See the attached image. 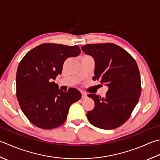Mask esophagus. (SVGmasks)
<instances>
[{
  "instance_id": "1",
  "label": "esophagus",
  "mask_w": 160,
  "mask_h": 160,
  "mask_svg": "<svg viewBox=\"0 0 160 160\" xmlns=\"http://www.w3.org/2000/svg\"><path fill=\"white\" fill-rule=\"evenodd\" d=\"M81 94H82V99H85V98H87V94L86 93L82 92V93H81Z\"/></svg>"
}]
</instances>
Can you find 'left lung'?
Here are the masks:
<instances>
[{
	"instance_id": "obj_1",
	"label": "left lung",
	"mask_w": 160,
	"mask_h": 160,
	"mask_svg": "<svg viewBox=\"0 0 160 160\" xmlns=\"http://www.w3.org/2000/svg\"><path fill=\"white\" fill-rule=\"evenodd\" d=\"M82 51L95 61L93 80L108 87L105 98L89 93L95 106L87 117L93 126L112 130L120 127L130 117L142 92L138 66L130 53L114 43L87 44Z\"/></svg>"
}]
</instances>
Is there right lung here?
Returning <instances> with one entry per match:
<instances>
[{
    "label": "right lung",
    "mask_w": 160,
    "mask_h": 160,
    "mask_svg": "<svg viewBox=\"0 0 160 160\" xmlns=\"http://www.w3.org/2000/svg\"><path fill=\"white\" fill-rule=\"evenodd\" d=\"M78 46L45 43L27 52L17 72V97L22 112L31 123L43 130L63 124L70 106L81 98L74 88L62 92L55 80L62 74L66 59L80 54Z\"/></svg>",
    "instance_id": "obj_1"
}]
</instances>
